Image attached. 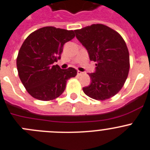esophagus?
Returning <instances> with one entry per match:
<instances>
[{
	"label": "esophagus",
	"mask_w": 150,
	"mask_h": 150,
	"mask_svg": "<svg viewBox=\"0 0 150 150\" xmlns=\"http://www.w3.org/2000/svg\"><path fill=\"white\" fill-rule=\"evenodd\" d=\"M82 74H83V72H81V71H78V72H77V75H82Z\"/></svg>",
	"instance_id": "34e87169"
}]
</instances>
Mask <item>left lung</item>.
Masks as SVG:
<instances>
[{
    "label": "left lung",
    "mask_w": 150,
    "mask_h": 150,
    "mask_svg": "<svg viewBox=\"0 0 150 150\" xmlns=\"http://www.w3.org/2000/svg\"><path fill=\"white\" fill-rule=\"evenodd\" d=\"M76 37L96 63V71L89 75L91 83L83 87L87 96L105 100L115 96L123 87L129 75V53L120 33L106 25L94 24L75 30Z\"/></svg>",
    "instance_id": "8db88e82"
}]
</instances>
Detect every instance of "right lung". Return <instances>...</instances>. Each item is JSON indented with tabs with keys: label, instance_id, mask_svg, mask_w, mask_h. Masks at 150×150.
<instances>
[{
	"label": "right lung",
	"instance_id": "right-lung-1",
	"mask_svg": "<svg viewBox=\"0 0 150 150\" xmlns=\"http://www.w3.org/2000/svg\"><path fill=\"white\" fill-rule=\"evenodd\" d=\"M75 30L44 27L24 41L16 59L21 83L33 98L53 100L66 89L68 79L76 76L75 69H62L55 62L60 59L63 45L75 37Z\"/></svg>",
	"mask_w": 150,
	"mask_h": 150
}]
</instances>
